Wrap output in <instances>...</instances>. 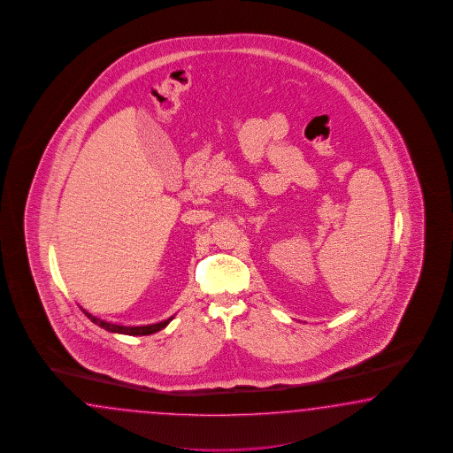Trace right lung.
<instances>
[{"mask_svg": "<svg viewBox=\"0 0 453 453\" xmlns=\"http://www.w3.org/2000/svg\"><path fill=\"white\" fill-rule=\"evenodd\" d=\"M81 312L85 313V315L92 320L93 324L102 326V328L108 330V332H113V334H123V335H151V334H156V332L163 330L164 326L174 319V317H171V319H167V320H164V322H159V324L141 325V326H125V325L104 322L102 319H98V317H95L92 313L87 312L85 309H81Z\"/></svg>", "mask_w": 453, "mask_h": 453, "instance_id": "add662e5", "label": "right lung"}]
</instances>
